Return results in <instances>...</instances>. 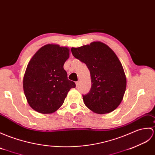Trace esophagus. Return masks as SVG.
<instances>
[{"instance_id": "esophagus-1", "label": "esophagus", "mask_w": 155, "mask_h": 155, "mask_svg": "<svg viewBox=\"0 0 155 155\" xmlns=\"http://www.w3.org/2000/svg\"><path fill=\"white\" fill-rule=\"evenodd\" d=\"M79 83H80V82H79V81H77V82H75V84H76V86H77H77H78Z\"/></svg>"}]
</instances>
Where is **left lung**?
<instances>
[{"mask_svg":"<svg viewBox=\"0 0 155 155\" xmlns=\"http://www.w3.org/2000/svg\"><path fill=\"white\" fill-rule=\"evenodd\" d=\"M71 52L86 64L91 73V91L82 96L86 106L99 114L116 110L123 100L127 84L123 66L116 53L101 41L72 48Z\"/></svg>","mask_w":155,"mask_h":155,"instance_id":"8db88e82","label":"left lung"}]
</instances>
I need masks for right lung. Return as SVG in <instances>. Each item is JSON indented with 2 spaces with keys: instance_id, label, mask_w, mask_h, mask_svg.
<instances>
[{
  "instance_id": "obj_1",
  "label": "right lung",
  "mask_w": 155,
  "mask_h": 155,
  "mask_svg": "<svg viewBox=\"0 0 155 155\" xmlns=\"http://www.w3.org/2000/svg\"><path fill=\"white\" fill-rule=\"evenodd\" d=\"M69 49L47 44L34 54L23 78V88L29 105L41 114H52L63 105L68 92L76 85L67 78L63 65Z\"/></svg>"
}]
</instances>
